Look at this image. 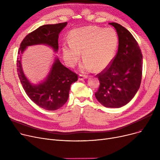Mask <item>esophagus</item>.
<instances>
[{
  "label": "esophagus",
  "mask_w": 160,
  "mask_h": 160,
  "mask_svg": "<svg viewBox=\"0 0 160 160\" xmlns=\"http://www.w3.org/2000/svg\"><path fill=\"white\" fill-rule=\"evenodd\" d=\"M86 78H88V77L87 76H85V75H82V74H80L79 77H78V79L80 80H83Z\"/></svg>",
  "instance_id": "obj_1"
}]
</instances>
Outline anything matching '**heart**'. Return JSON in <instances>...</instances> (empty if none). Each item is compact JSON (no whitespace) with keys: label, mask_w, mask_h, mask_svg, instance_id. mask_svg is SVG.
<instances>
[{"label":"heart","mask_w":160,"mask_h":160,"mask_svg":"<svg viewBox=\"0 0 160 160\" xmlns=\"http://www.w3.org/2000/svg\"><path fill=\"white\" fill-rule=\"evenodd\" d=\"M70 43L63 45L62 51L67 65L73 67L80 59L84 60L80 70L88 72L104 70L111 64L118 47L119 38L112 28L95 26L73 30L69 35Z\"/></svg>","instance_id":"heart-1"}]
</instances>
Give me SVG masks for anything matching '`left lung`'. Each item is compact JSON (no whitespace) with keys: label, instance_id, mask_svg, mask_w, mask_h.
<instances>
[{"label":"left lung","instance_id":"left-lung-1","mask_svg":"<svg viewBox=\"0 0 160 160\" xmlns=\"http://www.w3.org/2000/svg\"><path fill=\"white\" fill-rule=\"evenodd\" d=\"M109 24L118 35V51L110 66L97 74L100 86L95 97L104 106L118 108L130 102L139 89L142 56L136 40L127 28L116 22Z\"/></svg>","mask_w":160,"mask_h":160}]
</instances>
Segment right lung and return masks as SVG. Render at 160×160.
I'll return each instance as SVG.
<instances>
[{"instance_id":"obj_1","label":"right lung","mask_w":160,"mask_h":160,"mask_svg":"<svg viewBox=\"0 0 160 160\" xmlns=\"http://www.w3.org/2000/svg\"><path fill=\"white\" fill-rule=\"evenodd\" d=\"M67 22L43 25L30 33L21 43L17 60L18 74L26 93L32 101L47 110L53 111L62 107L69 98L70 88L78 80V75L65 67L55 57L47 77L33 84L25 76L21 63V56L28 47L45 45L58 50V38Z\"/></svg>"}]
</instances>
